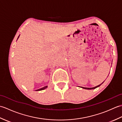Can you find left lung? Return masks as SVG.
I'll list each match as a JSON object with an SVG mask.
<instances>
[{
    "label": "left lung",
    "instance_id": "obj_1",
    "mask_svg": "<svg viewBox=\"0 0 122 122\" xmlns=\"http://www.w3.org/2000/svg\"><path fill=\"white\" fill-rule=\"evenodd\" d=\"M103 82L102 83H101V84L98 85H97V86H95V87H81L82 88V89H86V90H92V89H96V88H97V87H99L101 84L103 83Z\"/></svg>",
    "mask_w": 122,
    "mask_h": 122
}]
</instances>
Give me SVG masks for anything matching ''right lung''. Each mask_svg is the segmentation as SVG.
Wrapping results in <instances>:
<instances>
[{"label": "right lung", "mask_w": 122, "mask_h": 122, "mask_svg": "<svg viewBox=\"0 0 122 122\" xmlns=\"http://www.w3.org/2000/svg\"><path fill=\"white\" fill-rule=\"evenodd\" d=\"M20 36V35H19ZM19 37H18V39L19 38ZM47 87H48V86H45V87H42V88H41V89H38V90H36L37 91H41V90H45V89H46V88H47Z\"/></svg>", "instance_id": "1"}]
</instances>
